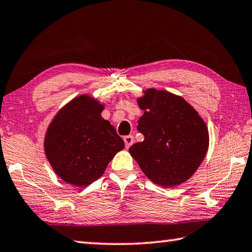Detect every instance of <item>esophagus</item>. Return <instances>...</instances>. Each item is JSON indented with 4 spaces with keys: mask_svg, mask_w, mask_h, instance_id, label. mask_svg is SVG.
<instances>
[{
    "mask_svg": "<svg viewBox=\"0 0 252 252\" xmlns=\"http://www.w3.org/2000/svg\"><path fill=\"white\" fill-rule=\"evenodd\" d=\"M133 137L132 136H125L124 137V142H125V146L126 148H129L132 143H133Z\"/></svg>",
    "mask_w": 252,
    "mask_h": 252,
    "instance_id": "esophagus-1",
    "label": "esophagus"
}]
</instances>
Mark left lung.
<instances>
[{
  "mask_svg": "<svg viewBox=\"0 0 252 252\" xmlns=\"http://www.w3.org/2000/svg\"><path fill=\"white\" fill-rule=\"evenodd\" d=\"M137 103L143 115L137 129L145 140L129 148L130 156L152 183L174 187L190 178L209 149V130L193 107L165 90L147 89Z\"/></svg>",
  "mask_w": 252,
  "mask_h": 252,
  "instance_id": "1",
  "label": "left lung"
}]
</instances>
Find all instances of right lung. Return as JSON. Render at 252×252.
Listing matches in <instances>:
<instances>
[{
  "mask_svg": "<svg viewBox=\"0 0 252 252\" xmlns=\"http://www.w3.org/2000/svg\"><path fill=\"white\" fill-rule=\"evenodd\" d=\"M104 104L89 94L74 97L58 112L44 137V152L60 178L86 187L103 175L125 143L101 116Z\"/></svg>",
  "mask_w": 252,
  "mask_h": 252,
  "instance_id": "add662e5",
  "label": "right lung"
}]
</instances>
